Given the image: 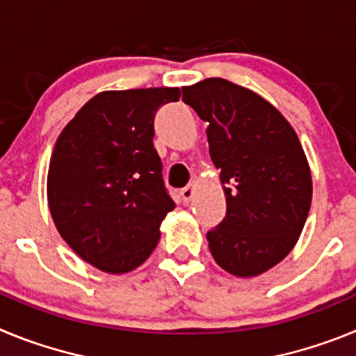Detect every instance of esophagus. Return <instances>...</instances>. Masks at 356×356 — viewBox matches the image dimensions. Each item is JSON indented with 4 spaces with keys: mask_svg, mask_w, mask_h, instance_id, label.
Here are the masks:
<instances>
[{
    "mask_svg": "<svg viewBox=\"0 0 356 356\" xmlns=\"http://www.w3.org/2000/svg\"><path fill=\"white\" fill-rule=\"evenodd\" d=\"M194 193H196V185H194V184H188L187 187L181 188L180 196H181V200H184V203H188V201L193 200Z\"/></svg>",
    "mask_w": 356,
    "mask_h": 356,
    "instance_id": "1",
    "label": "esophagus"
}]
</instances>
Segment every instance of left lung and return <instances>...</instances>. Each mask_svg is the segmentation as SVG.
<instances>
[{
	"mask_svg": "<svg viewBox=\"0 0 356 356\" xmlns=\"http://www.w3.org/2000/svg\"><path fill=\"white\" fill-rule=\"evenodd\" d=\"M181 90L209 122L210 156L226 196L225 219L207 234L210 253L229 275H262L296 246L312 203L300 139L271 103L246 87L207 78Z\"/></svg>",
	"mask_w": 356,
	"mask_h": 356,
	"instance_id": "1",
	"label": "left lung"
}]
</instances>
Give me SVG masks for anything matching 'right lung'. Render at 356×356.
Returning <instances> with one entry per match:
<instances>
[{
    "mask_svg": "<svg viewBox=\"0 0 356 356\" xmlns=\"http://www.w3.org/2000/svg\"><path fill=\"white\" fill-rule=\"evenodd\" d=\"M180 94L178 87L99 92L56 139L49 212L72 251L99 271H134L159 244L160 222L175 201L153 147V121Z\"/></svg>",
    "mask_w": 356,
    "mask_h": 356,
    "instance_id": "1",
    "label": "right lung"
}]
</instances>
